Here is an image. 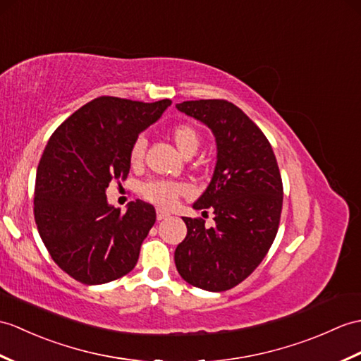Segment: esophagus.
Segmentation results:
<instances>
[{"mask_svg": "<svg viewBox=\"0 0 361 361\" xmlns=\"http://www.w3.org/2000/svg\"><path fill=\"white\" fill-rule=\"evenodd\" d=\"M169 216H171V214H169V212H166L164 209H157V220H158V221L169 219Z\"/></svg>", "mask_w": 361, "mask_h": 361, "instance_id": "obj_1", "label": "esophagus"}]
</instances>
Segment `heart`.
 <instances>
[{
	"instance_id": "obj_1",
	"label": "heart",
	"mask_w": 361,
	"mask_h": 361,
	"mask_svg": "<svg viewBox=\"0 0 361 361\" xmlns=\"http://www.w3.org/2000/svg\"><path fill=\"white\" fill-rule=\"evenodd\" d=\"M171 137H172V141L175 142V146H177V149L184 157L194 155L201 142L198 130L189 124L175 126V128H172L171 130ZM145 150H146V138L138 137L130 149L132 164L141 163L142 157H145ZM186 190H188L186 184L175 183V181H164V180L149 181L141 186L142 197L149 201H152V203L158 206H164V207L172 206L175 203V200L178 198V195L184 194Z\"/></svg>"
}]
</instances>
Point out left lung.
Here are the masks:
<instances>
[{"instance_id": "obj_1", "label": "left lung", "mask_w": 361, "mask_h": 361, "mask_svg": "<svg viewBox=\"0 0 361 361\" xmlns=\"http://www.w3.org/2000/svg\"><path fill=\"white\" fill-rule=\"evenodd\" d=\"M211 129L216 161L211 183L192 207L214 211V228L186 219L188 235L175 249V266L192 286L228 290L263 262L279 231L283 183L269 141L240 107L224 99L177 104Z\"/></svg>"}]
</instances>
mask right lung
<instances>
[{
    "label": "right lung",
    "instance_id": "right-lung-1",
    "mask_svg": "<svg viewBox=\"0 0 361 361\" xmlns=\"http://www.w3.org/2000/svg\"><path fill=\"white\" fill-rule=\"evenodd\" d=\"M171 104L99 97L47 141L37 169L35 221L50 257L72 279L103 284L135 267L155 207L137 200L120 214L106 190L128 177L132 145Z\"/></svg>",
    "mask_w": 361,
    "mask_h": 361
}]
</instances>
